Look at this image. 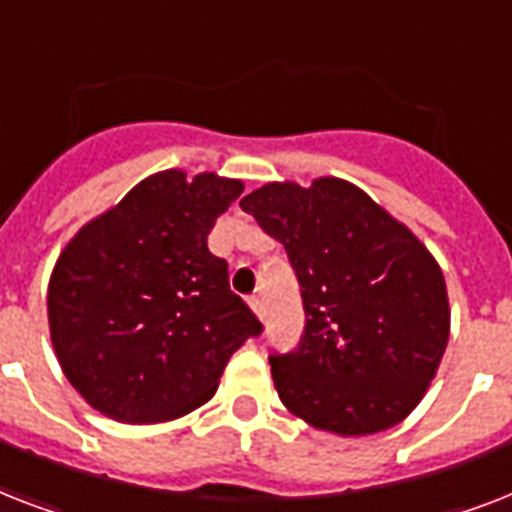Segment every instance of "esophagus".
Wrapping results in <instances>:
<instances>
[{"mask_svg":"<svg viewBox=\"0 0 512 512\" xmlns=\"http://www.w3.org/2000/svg\"><path fill=\"white\" fill-rule=\"evenodd\" d=\"M249 305H252V311H255L257 316H263L265 303H263V295H260V292H255V295L249 297Z\"/></svg>","mask_w":512,"mask_h":512,"instance_id":"1","label":"esophagus"}]
</instances>
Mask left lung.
<instances>
[{
    "mask_svg": "<svg viewBox=\"0 0 512 512\" xmlns=\"http://www.w3.org/2000/svg\"><path fill=\"white\" fill-rule=\"evenodd\" d=\"M241 209L284 244L303 295L297 348L268 356L281 404L340 436L398 425L425 396L449 340L444 273L433 255L337 177L311 188L268 183Z\"/></svg>",
    "mask_w": 512,
    "mask_h": 512,
    "instance_id": "left-lung-1",
    "label": "left lung"
}]
</instances>
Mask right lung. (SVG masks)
Segmentation results:
<instances>
[{"mask_svg": "<svg viewBox=\"0 0 512 512\" xmlns=\"http://www.w3.org/2000/svg\"><path fill=\"white\" fill-rule=\"evenodd\" d=\"M241 191L212 172H159L63 249L47 292L52 345L68 382L111 420L199 409L228 358L263 332L207 247Z\"/></svg>", "mask_w": 512, "mask_h": 512, "instance_id": "1", "label": "right lung"}]
</instances>
